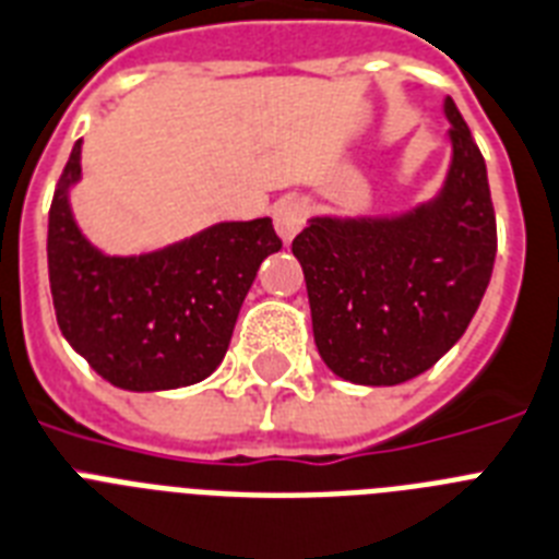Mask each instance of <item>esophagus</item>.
Returning <instances> with one entry per match:
<instances>
[{"label":"esophagus","instance_id":"1","mask_svg":"<svg viewBox=\"0 0 559 559\" xmlns=\"http://www.w3.org/2000/svg\"><path fill=\"white\" fill-rule=\"evenodd\" d=\"M307 212H310L307 203L298 201V198H284V201L275 203L272 217H275V229H278L284 243H289L295 235L301 233V226L307 224Z\"/></svg>","mask_w":559,"mask_h":559}]
</instances>
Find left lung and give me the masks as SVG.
<instances>
[{"label":"left lung","mask_w":559,"mask_h":559,"mask_svg":"<svg viewBox=\"0 0 559 559\" xmlns=\"http://www.w3.org/2000/svg\"><path fill=\"white\" fill-rule=\"evenodd\" d=\"M451 166L402 215L310 217L295 235L312 335L338 379L390 388L430 370L468 330L497 258L488 171L453 99Z\"/></svg>","instance_id":"1"}]
</instances>
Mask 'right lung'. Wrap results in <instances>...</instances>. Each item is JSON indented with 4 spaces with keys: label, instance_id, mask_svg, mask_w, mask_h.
Listing matches in <instances>:
<instances>
[{
    "label": "right lung",
    "instance_id": "right-lung-1",
    "mask_svg": "<svg viewBox=\"0 0 559 559\" xmlns=\"http://www.w3.org/2000/svg\"><path fill=\"white\" fill-rule=\"evenodd\" d=\"M83 140L71 148L48 215V278L66 342L115 388L203 382L224 361L240 304L281 238L270 217L224 221L143 255H106L76 226Z\"/></svg>",
    "mask_w": 559,
    "mask_h": 559
}]
</instances>
